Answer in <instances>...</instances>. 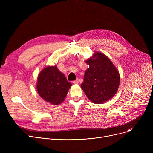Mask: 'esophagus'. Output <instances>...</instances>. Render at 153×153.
I'll return each mask as SVG.
<instances>
[{"mask_svg": "<svg viewBox=\"0 0 153 153\" xmlns=\"http://www.w3.org/2000/svg\"><path fill=\"white\" fill-rule=\"evenodd\" d=\"M72 83L74 84H77L79 83V80L78 79H76V81H74L73 82H72Z\"/></svg>", "mask_w": 153, "mask_h": 153, "instance_id": "1", "label": "esophagus"}]
</instances>
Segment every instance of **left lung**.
I'll return each instance as SVG.
<instances>
[{
	"mask_svg": "<svg viewBox=\"0 0 153 153\" xmlns=\"http://www.w3.org/2000/svg\"><path fill=\"white\" fill-rule=\"evenodd\" d=\"M85 71L81 88L92 102L102 104L111 99L120 85L119 71L107 56L95 51L85 61Z\"/></svg>",
	"mask_w": 153,
	"mask_h": 153,
	"instance_id": "left-lung-1",
	"label": "left lung"
}]
</instances>
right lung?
Returning <instances> with one entry per match:
<instances>
[{"instance_id": "add662e5", "label": "right lung", "mask_w": 153, "mask_h": 153, "mask_svg": "<svg viewBox=\"0 0 153 153\" xmlns=\"http://www.w3.org/2000/svg\"><path fill=\"white\" fill-rule=\"evenodd\" d=\"M72 84L57 66H48L39 72L36 83L38 94L43 100L53 105L61 103Z\"/></svg>"}]
</instances>
